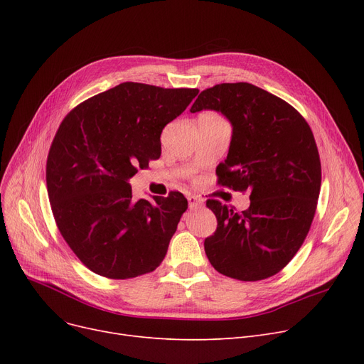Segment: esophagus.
<instances>
[{"label":"esophagus","mask_w":364,"mask_h":364,"mask_svg":"<svg viewBox=\"0 0 364 364\" xmlns=\"http://www.w3.org/2000/svg\"><path fill=\"white\" fill-rule=\"evenodd\" d=\"M187 200H188V205H190V208H192V209L200 208V206L203 205V200H202V199H199L198 196H193V195L187 196Z\"/></svg>","instance_id":"obj_1"}]
</instances>
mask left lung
<instances>
[{
	"mask_svg": "<svg viewBox=\"0 0 364 364\" xmlns=\"http://www.w3.org/2000/svg\"><path fill=\"white\" fill-rule=\"evenodd\" d=\"M200 110L223 113L233 128L218 183L251 192L240 214L206 202L218 225L205 239V254L232 279L272 277L295 257L316 214L321 166L311 128L291 105L247 82L202 91L190 112Z\"/></svg>",
	"mask_w": 364,
	"mask_h": 364,
	"instance_id": "left-lung-1",
	"label": "left lung"
}]
</instances>
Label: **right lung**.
Returning a JSON list of instances; mask_svg holds the SVG:
<instances>
[{
	"label": "right lung",
	"mask_w": 364,
	"mask_h": 364,
	"mask_svg": "<svg viewBox=\"0 0 364 364\" xmlns=\"http://www.w3.org/2000/svg\"><path fill=\"white\" fill-rule=\"evenodd\" d=\"M198 92L122 82L76 106L57 129L46 176L53 215L95 274L131 279L164 261L187 199L134 200L129 178L161 156L162 129Z\"/></svg>",
	"instance_id": "obj_1"
}]
</instances>
